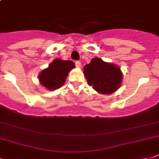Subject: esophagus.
<instances>
[{
    "mask_svg": "<svg viewBox=\"0 0 159 159\" xmlns=\"http://www.w3.org/2000/svg\"><path fill=\"white\" fill-rule=\"evenodd\" d=\"M75 65H76V67H81V62L79 61H77V62H75Z\"/></svg>",
    "mask_w": 159,
    "mask_h": 159,
    "instance_id": "esophagus-1",
    "label": "esophagus"
}]
</instances>
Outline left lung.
Returning <instances> with one entry per match:
<instances>
[{
    "label": "left lung",
    "instance_id": "8db88e82",
    "mask_svg": "<svg viewBox=\"0 0 159 159\" xmlns=\"http://www.w3.org/2000/svg\"><path fill=\"white\" fill-rule=\"evenodd\" d=\"M83 68L89 86L101 94H111L120 87L123 76L117 65L94 57Z\"/></svg>",
    "mask_w": 159,
    "mask_h": 159
}]
</instances>
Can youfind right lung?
I'll use <instances>...</instances> for the list:
<instances>
[{"label":"right lung","mask_w":159,"mask_h":159,"mask_svg":"<svg viewBox=\"0 0 159 159\" xmlns=\"http://www.w3.org/2000/svg\"><path fill=\"white\" fill-rule=\"evenodd\" d=\"M74 67L72 61L57 58L39 73V80L41 85L48 90L57 89L64 84L68 72Z\"/></svg>","instance_id":"obj_1"}]
</instances>
